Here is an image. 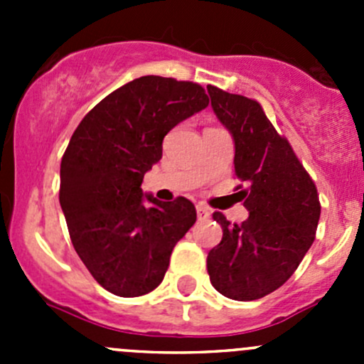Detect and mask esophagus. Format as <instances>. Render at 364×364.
<instances>
[{
    "label": "esophagus",
    "instance_id": "34e87169",
    "mask_svg": "<svg viewBox=\"0 0 364 364\" xmlns=\"http://www.w3.org/2000/svg\"><path fill=\"white\" fill-rule=\"evenodd\" d=\"M196 209H197V218L199 220H208L209 216H211V211H209L204 204H197Z\"/></svg>",
    "mask_w": 364,
    "mask_h": 364
}]
</instances>
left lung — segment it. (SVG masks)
Masks as SVG:
<instances>
[{
    "mask_svg": "<svg viewBox=\"0 0 364 364\" xmlns=\"http://www.w3.org/2000/svg\"><path fill=\"white\" fill-rule=\"evenodd\" d=\"M213 112L232 135L234 171L248 218L230 225L222 213V241L208 253L213 287L225 297L252 301L285 284L315 240L321 204L314 181L262 107L241 95L208 86Z\"/></svg>",
    "mask_w": 364,
    "mask_h": 364,
    "instance_id": "8db88e82",
    "label": "left lung"
}]
</instances>
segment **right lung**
<instances>
[{"mask_svg":"<svg viewBox=\"0 0 364 364\" xmlns=\"http://www.w3.org/2000/svg\"><path fill=\"white\" fill-rule=\"evenodd\" d=\"M208 104L199 84L144 75L107 95L73 132L60 204L77 255L105 291L137 297L159 287L172 248L196 223L188 199L161 203L141 185L165 135Z\"/></svg>","mask_w":364,"mask_h":364,"instance_id":"obj_1","label":"right lung"}]
</instances>
